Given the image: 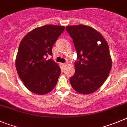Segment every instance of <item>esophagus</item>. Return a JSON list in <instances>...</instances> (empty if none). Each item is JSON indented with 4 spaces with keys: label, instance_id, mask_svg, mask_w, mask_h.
I'll use <instances>...</instances> for the list:
<instances>
[{
    "label": "esophagus",
    "instance_id": "34e87169",
    "mask_svg": "<svg viewBox=\"0 0 127 127\" xmlns=\"http://www.w3.org/2000/svg\"><path fill=\"white\" fill-rule=\"evenodd\" d=\"M61 65H62L63 67H66V66H67V63H62V64H61Z\"/></svg>",
    "mask_w": 127,
    "mask_h": 127
}]
</instances>
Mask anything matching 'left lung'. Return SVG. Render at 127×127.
I'll return each instance as SVG.
<instances>
[{
  "label": "left lung",
  "mask_w": 127,
  "mask_h": 127,
  "mask_svg": "<svg viewBox=\"0 0 127 127\" xmlns=\"http://www.w3.org/2000/svg\"><path fill=\"white\" fill-rule=\"evenodd\" d=\"M66 30L73 40L77 55L70 83L81 94L94 92L111 71L112 61L107 42L100 33L89 26L69 25Z\"/></svg>",
  "instance_id": "1"
}]
</instances>
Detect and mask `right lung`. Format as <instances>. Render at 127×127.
<instances>
[{
	"label": "right lung",
	"mask_w": 127,
	"mask_h": 127,
	"mask_svg": "<svg viewBox=\"0 0 127 127\" xmlns=\"http://www.w3.org/2000/svg\"><path fill=\"white\" fill-rule=\"evenodd\" d=\"M65 29L64 26L46 25L28 32L20 41L15 59L17 73L31 92L44 95L51 92L61 74L58 64L46 60Z\"/></svg>",
	"instance_id": "obj_1"
}]
</instances>
